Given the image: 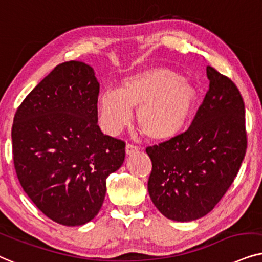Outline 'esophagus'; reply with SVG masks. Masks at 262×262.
Returning a JSON list of instances; mask_svg holds the SVG:
<instances>
[{"label":"esophagus","mask_w":262,"mask_h":262,"mask_svg":"<svg viewBox=\"0 0 262 262\" xmlns=\"http://www.w3.org/2000/svg\"><path fill=\"white\" fill-rule=\"evenodd\" d=\"M139 148L138 146H135L133 144H127V146H125V153H127L128 156H132V155H135V153L139 152Z\"/></svg>","instance_id":"obj_1"}]
</instances>
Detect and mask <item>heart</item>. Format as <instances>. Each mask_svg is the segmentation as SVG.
Returning <instances> with one entry per match:
<instances>
[{
	"mask_svg": "<svg viewBox=\"0 0 262 262\" xmlns=\"http://www.w3.org/2000/svg\"><path fill=\"white\" fill-rule=\"evenodd\" d=\"M199 103L198 90L187 79L166 68H149L125 78L120 90H105L98 98L100 123L117 133L129 123L132 109L142 134L167 141L183 132Z\"/></svg>",
	"mask_w": 262,
	"mask_h": 262,
	"instance_id": "heart-1",
	"label": "heart"
}]
</instances>
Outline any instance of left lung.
Masks as SVG:
<instances>
[{"instance_id": "obj_1", "label": "left lung", "mask_w": 262, "mask_h": 262, "mask_svg": "<svg viewBox=\"0 0 262 262\" xmlns=\"http://www.w3.org/2000/svg\"><path fill=\"white\" fill-rule=\"evenodd\" d=\"M206 73L210 89L190 127L146 148L152 160L149 198L160 213L176 222L195 221L213 210L246 156V110L239 90L211 66Z\"/></svg>"}]
</instances>
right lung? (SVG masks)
I'll use <instances>...</instances> for the list:
<instances>
[{
    "label": "right lung",
    "mask_w": 262,
    "mask_h": 262,
    "mask_svg": "<svg viewBox=\"0 0 262 262\" xmlns=\"http://www.w3.org/2000/svg\"><path fill=\"white\" fill-rule=\"evenodd\" d=\"M99 82L89 64H58L17 107L12 127L16 176L31 200L58 224L83 225L98 214L106 179L121 167L125 142L104 135Z\"/></svg>",
    "instance_id": "right-lung-1"
}]
</instances>
